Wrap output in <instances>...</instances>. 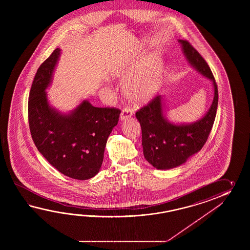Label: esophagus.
I'll return each mask as SVG.
<instances>
[{
	"label": "esophagus",
	"mask_w": 250,
	"mask_h": 250,
	"mask_svg": "<svg viewBox=\"0 0 250 250\" xmlns=\"http://www.w3.org/2000/svg\"><path fill=\"white\" fill-rule=\"evenodd\" d=\"M133 114L132 109L129 107H125L121 113V121L126 120L127 118L131 117Z\"/></svg>",
	"instance_id": "1"
}]
</instances>
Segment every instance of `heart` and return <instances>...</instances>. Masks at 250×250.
Returning <instances> with one entry per match:
<instances>
[{
	"label": "heart",
	"instance_id": "1",
	"mask_svg": "<svg viewBox=\"0 0 250 250\" xmlns=\"http://www.w3.org/2000/svg\"><path fill=\"white\" fill-rule=\"evenodd\" d=\"M115 75L122 80H126L123 84V92L129 100L137 103L146 101L154 96L162 81L159 64L150 62L144 66L142 59L119 69Z\"/></svg>",
	"mask_w": 250,
	"mask_h": 250
}]
</instances>
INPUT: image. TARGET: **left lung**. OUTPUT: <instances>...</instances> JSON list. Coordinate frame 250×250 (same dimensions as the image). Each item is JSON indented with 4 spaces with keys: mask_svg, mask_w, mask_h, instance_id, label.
Masks as SVG:
<instances>
[{
    "mask_svg": "<svg viewBox=\"0 0 250 250\" xmlns=\"http://www.w3.org/2000/svg\"><path fill=\"white\" fill-rule=\"evenodd\" d=\"M187 60L199 73L212 81L214 96L207 114L191 124L175 125L164 114L162 96H156L136 112L142 130L145 158L158 170L182 165L202 149L211 132L218 105L217 84L210 67L187 40H179Z\"/></svg>",
    "mask_w": 250,
    "mask_h": 250,
    "instance_id": "1",
    "label": "left lung"
}]
</instances>
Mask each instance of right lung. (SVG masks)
<instances>
[{
	"mask_svg": "<svg viewBox=\"0 0 250 250\" xmlns=\"http://www.w3.org/2000/svg\"><path fill=\"white\" fill-rule=\"evenodd\" d=\"M60 53L56 48L34 78L28 99L29 128L38 151L50 165L69 178L88 180L99 172L107 138L118 124L121 110L93 106L86 100L69 114L50 106L45 89Z\"/></svg>",
	"mask_w": 250,
	"mask_h": 250,
	"instance_id": "right-lung-1",
	"label": "right lung"
}]
</instances>
